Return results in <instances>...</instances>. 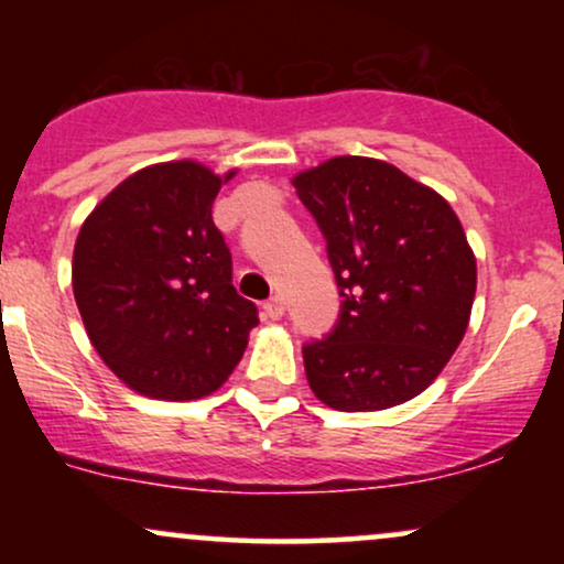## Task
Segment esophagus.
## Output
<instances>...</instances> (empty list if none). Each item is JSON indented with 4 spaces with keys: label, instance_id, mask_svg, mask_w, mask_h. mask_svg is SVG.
<instances>
[{
    "label": "esophagus",
    "instance_id": "obj_1",
    "mask_svg": "<svg viewBox=\"0 0 564 564\" xmlns=\"http://www.w3.org/2000/svg\"><path fill=\"white\" fill-rule=\"evenodd\" d=\"M262 310H264V318L278 321L283 315V310H286V304H283L281 296H270V300L262 304Z\"/></svg>",
    "mask_w": 564,
    "mask_h": 564
}]
</instances>
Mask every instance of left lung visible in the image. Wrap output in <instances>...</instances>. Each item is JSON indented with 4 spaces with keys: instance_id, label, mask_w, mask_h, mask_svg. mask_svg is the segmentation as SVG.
<instances>
[{
    "instance_id": "8db88e82",
    "label": "left lung",
    "mask_w": 564,
    "mask_h": 564,
    "mask_svg": "<svg viewBox=\"0 0 564 564\" xmlns=\"http://www.w3.org/2000/svg\"><path fill=\"white\" fill-rule=\"evenodd\" d=\"M294 187L341 296L332 332L302 347L310 390L336 411L416 398L462 345L475 302L462 223L443 196L377 159H332Z\"/></svg>"
}]
</instances>
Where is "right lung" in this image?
I'll return each instance as SVG.
<instances>
[{"label":"right lung","mask_w":564,"mask_h":564,"mask_svg":"<svg viewBox=\"0 0 564 564\" xmlns=\"http://www.w3.org/2000/svg\"><path fill=\"white\" fill-rule=\"evenodd\" d=\"M219 187L223 177L196 161L148 166L108 193L76 238L74 296L89 341L148 398L215 392L260 323L232 286L230 249L212 219Z\"/></svg>","instance_id":"add662e5"}]
</instances>
